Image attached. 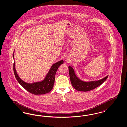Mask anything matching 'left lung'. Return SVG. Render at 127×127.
Wrapping results in <instances>:
<instances>
[{
  "instance_id": "obj_1",
  "label": "left lung",
  "mask_w": 127,
  "mask_h": 127,
  "mask_svg": "<svg viewBox=\"0 0 127 127\" xmlns=\"http://www.w3.org/2000/svg\"><path fill=\"white\" fill-rule=\"evenodd\" d=\"M68 68L72 85L75 89L79 91L86 92L93 90L101 85L108 77V76H107L101 80L98 81L88 82L83 81L76 77L74 70L71 66H69Z\"/></svg>"
}]
</instances>
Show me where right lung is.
<instances>
[{
  "label": "right lung",
  "mask_w": 127,
  "mask_h": 127,
  "mask_svg": "<svg viewBox=\"0 0 127 127\" xmlns=\"http://www.w3.org/2000/svg\"><path fill=\"white\" fill-rule=\"evenodd\" d=\"M14 56L13 55V57ZM64 61L61 60L54 63L51 66L50 71L42 81L37 82L32 84L27 83L23 81L18 76L15 70V61L14 62L13 66L14 72L18 82L27 91L34 95H42L50 92L53 88L56 72L58 67Z\"/></svg>",
  "instance_id": "add662e5"
}]
</instances>
